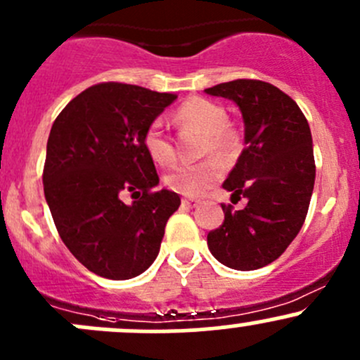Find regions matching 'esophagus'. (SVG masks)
Here are the masks:
<instances>
[{
	"label": "esophagus",
	"mask_w": 360,
	"mask_h": 360,
	"mask_svg": "<svg viewBox=\"0 0 360 360\" xmlns=\"http://www.w3.org/2000/svg\"><path fill=\"white\" fill-rule=\"evenodd\" d=\"M198 203L200 200H197V198H183V207H186V209H195Z\"/></svg>",
	"instance_id": "34e87169"
}]
</instances>
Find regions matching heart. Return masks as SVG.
I'll use <instances>...</instances> for the list:
<instances>
[{
  "label": "heart",
  "instance_id": "heart-1",
  "mask_svg": "<svg viewBox=\"0 0 360 360\" xmlns=\"http://www.w3.org/2000/svg\"><path fill=\"white\" fill-rule=\"evenodd\" d=\"M181 123L195 127L205 134V153L230 157L237 150V134L226 125L228 112L221 104L203 97H191L176 111ZM143 144L153 162L169 165L176 158L170 137L163 129L162 120H153L143 134ZM223 176V167L217 160H205L197 165H177L165 176V186L186 197H200Z\"/></svg>",
  "mask_w": 360,
  "mask_h": 360
}]
</instances>
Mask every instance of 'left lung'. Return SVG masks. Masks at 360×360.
Here are the masks:
<instances>
[{
    "label": "left lung",
    "mask_w": 360,
    "mask_h": 360,
    "mask_svg": "<svg viewBox=\"0 0 360 360\" xmlns=\"http://www.w3.org/2000/svg\"><path fill=\"white\" fill-rule=\"evenodd\" d=\"M240 108L245 148L223 183L231 200L248 198L235 210L221 203L224 221L209 231L212 256L233 270H257L282 256L300 233L315 183L311 132L303 111L271 83L233 79L205 89Z\"/></svg>",
    "instance_id": "obj_1"
}]
</instances>
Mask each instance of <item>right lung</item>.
Here are the masks:
<instances>
[{
  "label": "right lung",
  "instance_id": "obj_1",
  "mask_svg": "<svg viewBox=\"0 0 360 360\" xmlns=\"http://www.w3.org/2000/svg\"><path fill=\"white\" fill-rule=\"evenodd\" d=\"M127 83L89 86L59 112L46 143L43 190L60 238L99 277L127 281L158 256L179 195L157 190L158 174L143 134L174 103ZM130 193L127 206L121 195Z\"/></svg>",
  "mask_w": 360,
  "mask_h": 360
}]
</instances>
